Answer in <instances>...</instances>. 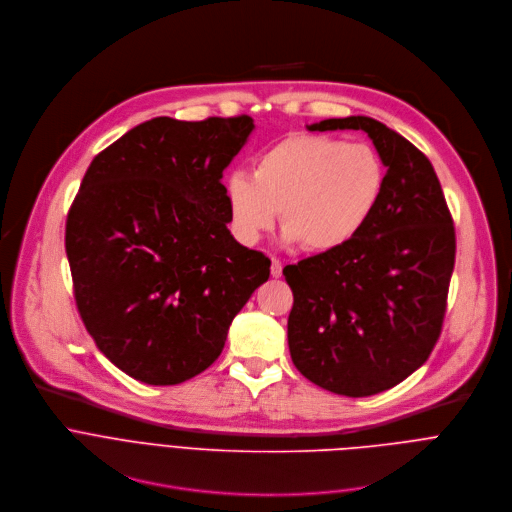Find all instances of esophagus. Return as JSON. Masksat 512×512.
<instances>
[{
  "label": "esophagus",
  "instance_id": "esophagus-1",
  "mask_svg": "<svg viewBox=\"0 0 512 512\" xmlns=\"http://www.w3.org/2000/svg\"><path fill=\"white\" fill-rule=\"evenodd\" d=\"M281 271H283L281 261L273 257V259H271V275H273V277H281Z\"/></svg>",
  "mask_w": 512,
  "mask_h": 512
}]
</instances>
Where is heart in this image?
Returning <instances> with one entry per match:
<instances>
[{"mask_svg": "<svg viewBox=\"0 0 512 512\" xmlns=\"http://www.w3.org/2000/svg\"><path fill=\"white\" fill-rule=\"evenodd\" d=\"M385 168L367 143L320 133H294L273 143L227 182V206L237 239L255 245L279 210L283 241L314 253L348 245L373 216Z\"/></svg>", "mask_w": 512, "mask_h": 512, "instance_id": "b5f03b06", "label": "heart"}]
</instances>
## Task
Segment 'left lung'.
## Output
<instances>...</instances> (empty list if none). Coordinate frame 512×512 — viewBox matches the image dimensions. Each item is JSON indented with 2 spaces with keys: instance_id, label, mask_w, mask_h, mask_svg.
I'll list each match as a JSON object with an SVG mask.
<instances>
[{
  "instance_id": "8db88e82",
  "label": "left lung",
  "mask_w": 512,
  "mask_h": 512,
  "mask_svg": "<svg viewBox=\"0 0 512 512\" xmlns=\"http://www.w3.org/2000/svg\"><path fill=\"white\" fill-rule=\"evenodd\" d=\"M308 129H362L387 174L373 216L348 245L283 269L294 291L289 354L314 385L369 397L417 371L442 334L454 221L431 162L397 131L362 115Z\"/></svg>"
}]
</instances>
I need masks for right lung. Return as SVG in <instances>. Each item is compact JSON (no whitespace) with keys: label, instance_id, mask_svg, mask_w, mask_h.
<instances>
[{"label":"right lung","instance_id":"add662e5","mask_svg":"<svg viewBox=\"0 0 512 512\" xmlns=\"http://www.w3.org/2000/svg\"><path fill=\"white\" fill-rule=\"evenodd\" d=\"M249 115L129 129L91 162L66 216L79 314L125 375L178 385L218 358L271 261L235 241L221 178Z\"/></svg>","mask_w":512,"mask_h":512}]
</instances>
